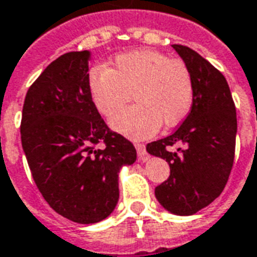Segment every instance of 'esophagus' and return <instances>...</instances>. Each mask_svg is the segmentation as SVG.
I'll return each instance as SVG.
<instances>
[{
    "instance_id": "esophagus-1",
    "label": "esophagus",
    "mask_w": 257,
    "mask_h": 257,
    "mask_svg": "<svg viewBox=\"0 0 257 257\" xmlns=\"http://www.w3.org/2000/svg\"><path fill=\"white\" fill-rule=\"evenodd\" d=\"M136 147V151H138V157H139V161L146 162L149 160V154H147V151H146V146L145 145H140V143H136L135 145Z\"/></svg>"
}]
</instances>
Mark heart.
<instances>
[{"mask_svg": "<svg viewBox=\"0 0 257 257\" xmlns=\"http://www.w3.org/2000/svg\"><path fill=\"white\" fill-rule=\"evenodd\" d=\"M88 90L96 110L111 117L132 93L136 104L111 118L110 125L131 139H147L161 123L175 126L193 104V78L182 60L153 49L118 55L108 67L92 68Z\"/></svg>", "mask_w": 257, "mask_h": 257, "instance_id": "b5f03b06", "label": "heart"}]
</instances>
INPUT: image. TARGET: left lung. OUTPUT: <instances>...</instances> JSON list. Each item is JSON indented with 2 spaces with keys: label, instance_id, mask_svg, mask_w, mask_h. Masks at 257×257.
<instances>
[{
  "label": "left lung",
  "instance_id": "8db88e82",
  "mask_svg": "<svg viewBox=\"0 0 257 257\" xmlns=\"http://www.w3.org/2000/svg\"><path fill=\"white\" fill-rule=\"evenodd\" d=\"M193 78L189 115L172 135L149 143V154L167 160L171 175L156 187V198L178 216L197 213L224 189L235 150L237 114L223 74L199 53L173 45ZM180 145L176 151L173 145Z\"/></svg>",
  "mask_w": 257,
  "mask_h": 257
}]
</instances>
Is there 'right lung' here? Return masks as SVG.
<instances>
[{"mask_svg":"<svg viewBox=\"0 0 257 257\" xmlns=\"http://www.w3.org/2000/svg\"><path fill=\"white\" fill-rule=\"evenodd\" d=\"M89 60V51L53 60L27 90L20 125L40 193L55 212L79 224L111 215L119 172L136 161L134 145L107 128L90 100ZM99 143L106 147L95 148Z\"/></svg>","mask_w":257,"mask_h":257,"instance_id":"1","label":"right lung"}]
</instances>
